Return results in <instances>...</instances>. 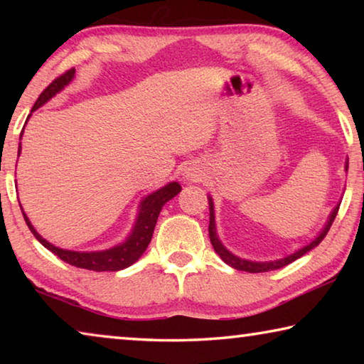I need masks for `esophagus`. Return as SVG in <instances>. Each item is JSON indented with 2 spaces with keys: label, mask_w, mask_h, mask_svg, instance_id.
Here are the masks:
<instances>
[{
  "label": "esophagus",
  "mask_w": 364,
  "mask_h": 364,
  "mask_svg": "<svg viewBox=\"0 0 364 364\" xmlns=\"http://www.w3.org/2000/svg\"><path fill=\"white\" fill-rule=\"evenodd\" d=\"M199 176H200V173L196 168H186V170H184V180L197 181V180H199Z\"/></svg>",
  "instance_id": "1"
}]
</instances>
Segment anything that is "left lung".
<instances>
[{"label": "left lung", "mask_w": 364, "mask_h": 364, "mask_svg": "<svg viewBox=\"0 0 364 364\" xmlns=\"http://www.w3.org/2000/svg\"><path fill=\"white\" fill-rule=\"evenodd\" d=\"M348 170V159L345 160V171ZM208 199V210H210V223H208V236H210V242L213 245L215 252H217L218 257L223 260L226 264H230L231 268L234 269H239V271H247V273H264V271H273V269H279L282 267H286V264L292 263L297 260V258L304 257L308 252L313 250L316 247V245L323 241L326 234H328L329 228L332 225V221H334L336 215L338 212V207H341V202L332 208V212L329 213L328 220H326V225L323 226V230L319 231L315 237L311 239L310 242L304 247L297 249L292 254H289L286 257H281V258H276V260H267V262H255V260H249V258H242V257H237L236 254H232L231 250H228L225 247V244L220 241L218 237V232H217V221H215V204H213V199L212 196L208 194L207 196Z\"/></svg>", "instance_id": "8db88e82"}]
</instances>
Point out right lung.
<instances>
[{
	"label": "right lung",
	"instance_id": "obj_1",
	"mask_svg": "<svg viewBox=\"0 0 364 364\" xmlns=\"http://www.w3.org/2000/svg\"><path fill=\"white\" fill-rule=\"evenodd\" d=\"M73 78H75V69L67 70L64 75H60L59 78L54 80V82L38 96V100H36V102L32 107V112H35V110L40 109L41 106H45L49 100H53L54 96L59 95L65 86H69L72 83ZM32 112L28 114L27 120L32 117ZM22 134H23V130L21 133V139H22ZM21 151H22V144L19 143V149H17V154H19V156H21ZM180 191H181L180 183L170 181L160 189L144 196L139 202L136 218H134V223L132 226V231L128 232V236L123 239L122 242L104 250L60 249L58 245L48 242L46 239L35 230V226L32 225V221L28 220L27 213L23 212L22 207L21 210L23 215V220H26L30 231L33 232V236L38 239V242L41 245H45L48 250H51L54 255H58L60 260L72 264V267L91 269V271H120L132 267V264L136 263L141 258V255L144 254V250L147 249V245H149L152 239V232H154V228H156L160 210H162V207L167 204L168 200L173 199Z\"/></svg>",
	"mask_w": 364,
	"mask_h": 364
}]
</instances>
